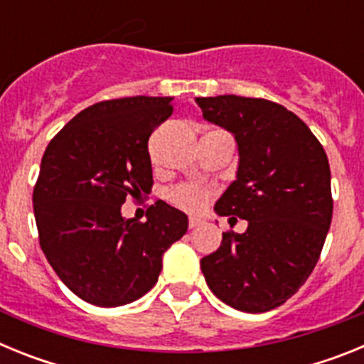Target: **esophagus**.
Returning <instances> with one entry per match:
<instances>
[{
  "label": "esophagus",
  "instance_id": "1",
  "mask_svg": "<svg viewBox=\"0 0 364 364\" xmlns=\"http://www.w3.org/2000/svg\"><path fill=\"white\" fill-rule=\"evenodd\" d=\"M202 224H204V220L198 217H191L189 218V230H197V228H200Z\"/></svg>",
  "mask_w": 364,
  "mask_h": 364
}]
</instances>
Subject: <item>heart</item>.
<instances>
[{"instance_id": "1", "label": "heart", "mask_w": 364, "mask_h": 364, "mask_svg": "<svg viewBox=\"0 0 364 364\" xmlns=\"http://www.w3.org/2000/svg\"><path fill=\"white\" fill-rule=\"evenodd\" d=\"M208 197H210V189L197 184L176 186L169 193V200L186 211H198L205 204Z\"/></svg>"}]
</instances>
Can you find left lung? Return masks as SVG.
<instances>
[{
  "mask_svg": "<svg viewBox=\"0 0 364 364\" xmlns=\"http://www.w3.org/2000/svg\"><path fill=\"white\" fill-rule=\"evenodd\" d=\"M195 102L239 146L237 178L215 211L247 220L244 233H222L220 247L200 260L202 273L228 306L269 311L306 282L319 260L333 211L326 153L308 125L275 102L235 95Z\"/></svg>",
  "mask_w": 364,
  "mask_h": 364,
  "instance_id": "8db88e82",
  "label": "left lung"
}]
</instances>
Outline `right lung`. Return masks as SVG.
Listing matches in <instances>:
<instances>
[{"label": "right lung", "instance_id": "obj_1", "mask_svg": "<svg viewBox=\"0 0 364 364\" xmlns=\"http://www.w3.org/2000/svg\"><path fill=\"white\" fill-rule=\"evenodd\" d=\"M171 96L105 100L78 112L50 140L32 193L40 246L73 294L122 306L156 284L167 247L188 217L164 200L147 220H125V198L151 191L149 136L171 117Z\"/></svg>", "mask_w": 364, "mask_h": 364}]
</instances>
